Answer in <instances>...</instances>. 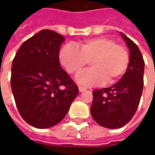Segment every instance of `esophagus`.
Listing matches in <instances>:
<instances>
[{"label": "esophagus", "mask_w": 155, "mask_h": 155, "mask_svg": "<svg viewBox=\"0 0 155 155\" xmlns=\"http://www.w3.org/2000/svg\"><path fill=\"white\" fill-rule=\"evenodd\" d=\"M78 90H79V92H84L86 89L84 88V87H82V86H79L78 87Z\"/></svg>", "instance_id": "obj_1"}]
</instances>
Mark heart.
Wrapping results in <instances>:
<instances>
[{
  "mask_svg": "<svg viewBox=\"0 0 155 155\" xmlns=\"http://www.w3.org/2000/svg\"><path fill=\"white\" fill-rule=\"evenodd\" d=\"M91 60L92 68L77 76V82L95 86L107 81L115 84L126 72L129 64L128 51L113 39L99 37L83 42L78 48L65 45L59 51V61L69 73L76 74Z\"/></svg>",
  "mask_w": 155,
  "mask_h": 155,
  "instance_id": "b5f03b06",
  "label": "heart"
}]
</instances>
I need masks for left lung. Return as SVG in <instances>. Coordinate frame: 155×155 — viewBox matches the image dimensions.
I'll use <instances>...</instances> for the list:
<instances>
[{
    "instance_id": "obj_1",
    "label": "left lung",
    "mask_w": 155,
    "mask_h": 155,
    "mask_svg": "<svg viewBox=\"0 0 155 155\" xmlns=\"http://www.w3.org/2000/svg\"><path fill=\"white\" fill-rule=\"evenodd\" d=\"M121 33L129 50V64L122 78L114 85L93 91L91 113L100 126L119 128L134 116L143 89L144 60L138 46Z\"/></svg>"
}]
</instances>
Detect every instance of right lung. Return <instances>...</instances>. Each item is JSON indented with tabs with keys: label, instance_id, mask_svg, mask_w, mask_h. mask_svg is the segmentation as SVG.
<instances>
[{
	"label": "right lung",
	"instance_id": "1",
	"mask_svg": "<svg viewBox=\"0 0 155 155\" xmlns=\"http://www.w3.org/2000/svg\"><path fill=\"white\" fill-rule=\"evenodd\" d=\"M65 39L51 30H41L25 41L15 55L11 88L18 110L26 122L48 128L61 122L78 94V88L59 63Z\"/></svg>",
	"mask_w": 155,
	"mask_h": 155
}]
</instances>
